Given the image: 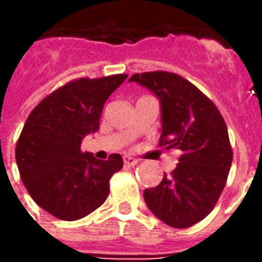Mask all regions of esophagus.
Listing matches in <instances>:
<instances>
[{"label": "esophagus", "instance_id": "1", "mask_svg": "<svg viewBox=\"0 0 262 262\" xmlns=\"http://www.w3.org/2000/svg\"><path fill=\"white\" fill-rule=\"evenodd\" d=\"M123 163H125V165H129V167H135L139 163V160L135 159V157H130V156H123Z\"/></svg>", "mask_w": 262, "mask_h": 262}]
</instances>
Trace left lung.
<instances>
[{
    "label": "left lung",
    "mask_w": 262,
    "mask_h": 262,
    "mask_svg": "<svg viewBox=\"0 0 262 262\" xmlns=\"http://www.w3.org/2000/svg\"><path fill=\"white\" fill-rule=\"evenodd\" d=\"M129 81L159 97V146L181 153L170 176L164 172L157 187L144 189V201L165 225L189 227L213 210L227 181L233 151L225 119L201 90L176 73H137Z\"/></svg>",
    "instance_id": "8db88e82"
}]
</instances>
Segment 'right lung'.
<instances>
[{
    "label": "right lung",
    "instance_id": "add662e5",
    "mask_svg": "<svg viewBox=\"0 0 262 262\" xmlns=\"http://www.w3.org/2000/svg\"><path fill=\"white\" fill-rule=\"evenodd\" d=\"M127 74L77 78L43 98L28 116L15 148L20 180L32 199L60 220H78L109 195L122 170L120 154L106 161L81 151L82 139L99 129L105 101Z\"/></svg>",
    "mask_w": 262,
    "mask_h": 262
}]
</instances>
